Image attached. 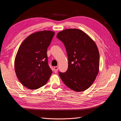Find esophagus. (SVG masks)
Wrapping results in <instances>:
<instances>
[{"label":"esophagus","mask_w":121,"mask_h":121,"mask_svg":"<svg viewBox=\"0 0 121 121\" xmlns=\"http://www.w3.org/2000/svg\"><path fill=\"white\" fill-rule=\"evenodd\" d=\"M58 67L57 66H56L54 67V71L55 73H57V71H58Z\"/></svg>","instance_id":"esophagus-1"}]
</instances>
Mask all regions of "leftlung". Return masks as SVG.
Listing matches in <instances>:
<instances>
[{"label": "left lung", "mask_w": 121, "mask_h": 121, "mask_svg": "<svg viewBox=\"0 0 121 121\" xmlns=\"http://www.w3.org/2000/svg\"><path fill=\"white\" fill-rule=\"evenodd\" d=\"M56 37L63 42L68 56L66 72L59 73L62 81L76 92L91 86L98 74L99 53L93 40L78 29H67L58 33Z\"/></svg>", "instance_id": "obj_1"}]
</instances>
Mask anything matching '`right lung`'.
Instances as JSON below:
<instances>
[{
	"mask_svg": "<svg viewBox=\"0 0 121 121\" xmlns=\"http://www.w3.org/2000/svg\"><path fill=\"white\" fill-rule=\"evenodd\" d=\"M54 34L49 30L35 32L19 47L14 60V69L20 82L29 89H37L45 85L52 74L47 49Z\"/></svg>",
	"mask_w": 121,
	"mask_h": 121,
	"instance_id": "obj_1",
	"label": "right lung"
}]
</instances>
